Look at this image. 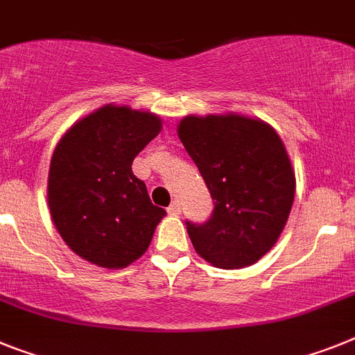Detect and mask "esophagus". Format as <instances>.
<instances>
[{
	"mask_svg": "<svg viewBox=\"0 0 355 355\" xmlns=\"http://www.w3.org/2000/svg\"><path fill=\"white\" fill-rule=\"evenodd\" d=\"M180 211H182V207H180V202L178 200L171 202V205L168 207L169 214H180Z\"/></svg>",
	"mask_w": 355,
	"mask_h": 355,
	"instance_id": "34e87169",
	"label": "esophagus"
}]
</instances>
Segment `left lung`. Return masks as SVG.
Returning a JSON list of instances; mask_svg holds the SVG:
<instances>
[{"label": "left lung", "mask_w": 355, "mask_h": 355, "mask_svg": "<svg viewBox=\"0 0 355 355\" xmlns=\"http://www.w3.org/2000/svg\"><path fill=\"white\" fill-rule=\"evenodd\" d=\"M178 137L213 198L204 223L186 220L195 251L222 269L258 261L276 243L294 202L293 166L269 124L242 115L180 121Z\"/></svg>", "instance_id": "left-lung-1"}]
</instances>
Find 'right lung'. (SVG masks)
<instances>
[{"mask_svg": "<svg viewBox=\"0 0 355 355\" xmlns=\"http://www.w3.org/2000/svg\"><path fill=\"white\" fill-rule=\"evenodd\" d=\"M162 122L128 106H104L70 128L52 155L49 205L71 251L106 269L146 252L166 211L153 205L133 159Z\"/></svg>", "mask_w": 355, "mask_h": 355, "instance_id": "add662e5", "label": "right lung"}]
</instances>
